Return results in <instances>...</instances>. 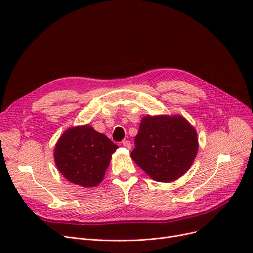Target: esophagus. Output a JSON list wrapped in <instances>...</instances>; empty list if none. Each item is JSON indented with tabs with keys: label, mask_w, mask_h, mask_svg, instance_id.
Returning a JSON list of instances; mask_svg holds the SVG:
<instances>
[{
	"label": "esophagus",
	"mask_w": 253,
	"mask_h": 253,
	"mask_svg": "<svg viewBox=\"0 0 253 253\" xmlns=\"http://www.w3.org/2000/svg\"><path fill=\"white\" fill-rule=\"evenodd\" d=\"M122 145H124V147L126 148V149H131L132 148V144H131V142H129L128 140H124V141H122Z\"/></svg>",
	"instance_id": "esophagus-1"
}]
</instances>
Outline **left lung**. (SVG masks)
I'll return each mask as SVG.
<instances>
[{"label":"left lung","mask_w":253,"mask_h":253,"mask_svg":"<svg viewBox=\"0 0 253 253\" xmlns=\"http://www.w3.org/2000/svg\"><path fill=\"white\" fill-rule=\"evenodd\" d=\"M195 128L179 115L144 116L131 157L152 179L171 182L192 165L197 154Z\"/></svg>","instance_id":"left-lung-1"}]
</instances>
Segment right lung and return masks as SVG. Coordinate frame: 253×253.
I'll use <instances>...</instances> for the list:
<instances>
[{
  "mask_svg": "<svg viewBox=\"0 0 253 253\" xmlns=\"http://www.w3.org/2000/svg\"><path fill=\"white\" fill-rule=\"evenodd\" d=\"M117 149L105 135L85 125L66 129L56 144L53 157L58 170L68 181L91 188L102 181Z\"/></svg>",
  "mask_w": 253,
  "mask_h": 253,
  "instance_id": "obj_1",
  "label": "right lung"
}]
</instances>
